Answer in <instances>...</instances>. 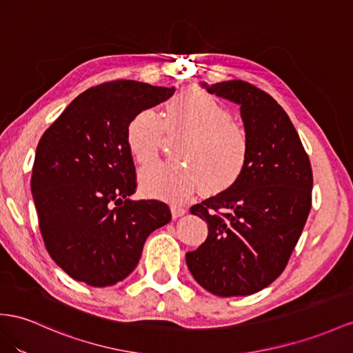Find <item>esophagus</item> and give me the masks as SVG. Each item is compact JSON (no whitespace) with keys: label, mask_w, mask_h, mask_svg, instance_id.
<instances>
[{"label":"esophagus","mask_w":353,"mask_h":353,"mask_svg":"<svg viewBox=\"0 0 353 353\" xmlns=\"http://www.w3.org/2000/svg\"><path fill=\"white\" fill-rule=\"evenodd\" d=\"M171 213H173V218H180V216H183L186 213V209L183 205L174 204V205H171Z\"/></svg>","instance_id":"esophagus-1"}]
</instances>
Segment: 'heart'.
<instances>
[{"label":"heart","mask_w":353,"mask_h":353,"mask_svg":"<svg viewBox=\"0 0 353 353\" xmlns=\"http://www.w3.org/2000/svg\"><path fill=\"white\" fill-rule=\"evenodd\" d=\"M231 119L230 108L200 88L183 89L171 99L164 121L152 110L135 113L126 125L125 141L141 165L157 158L164 130L188 132L177 152L185 165L157 162L143 168L141 191L180 203L201 185L209 192H221L239 182L248 167L250 140L245 126Z\"/></svg>","instance_id":"obj_1"}]
</instances>
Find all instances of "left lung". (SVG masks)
Wrapping results in <instances>:
<instances>
[{
    "instance_id": "8db88e82",
    "label": "left lung",
    "mask_w": 353,
    "mask_h": 353,
    "mask_svg": "<svg viewBox=\"0 0 353 353\" xmlns=\"http://www.w3.org/2000/svg\"><path fill=\"white\" fill-rule=\"evenodd\" d=\"M203 86L240 104L250 152L239 182L191 207L209 237L188 252L186 264L214 295H250L283 273L301 236L312 209L310 159L286 112L263 89L243 80Z\"/></svg>"
}]
</instances>
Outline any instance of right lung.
<instances>
[{
	"label": "right lung",
	"instance_id": "1",
	"mask_svg": "<svg viewBox=\"0 0 353 353\" xmlns=\"http://www.w3.org/2000/svg\"><path fill=\"white\" fill-rule=\"evenodd\" d=\"M174 88L113 80L86 89L44 131L31 192L52 259L79 282L110 286L137 267L144 241L171 221L158 200L132 201L135 167L125 131L131 117Z\"/></svg>",
	"mask_w": 353,
	"mask_h": 353
}]
</instances>
